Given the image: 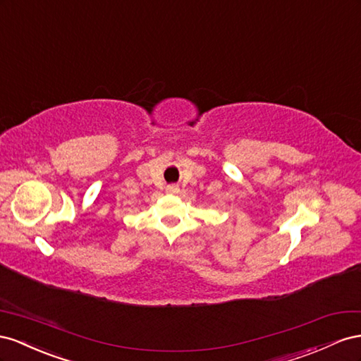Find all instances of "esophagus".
I'll return each mask as SVG.
<instances>
[{"mask_svg": "<svg viewBox=\"0 0 361 361\" xmlns=\"http://www.w3.org/2000/svg\"><path fill=\"white\" fill-rule=\"evenodd\" d=\"M180 189H178V186L177 184H169V186L166 188V192L168 193H177Z\"/></svg>", "mask_w": 361, "mask_h": 361, "instance_id": "34e87169", "label": "esophagus"}]
</instances>
